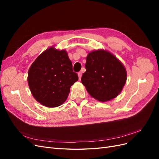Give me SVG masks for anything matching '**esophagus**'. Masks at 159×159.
Returning a JSON list of instances; mask_svg holds the SVG:
<instances>
[{"instance_id": "esophagus-1", "label": "esophagus", "mask_w": 159, "mask_h": 159, "mask_svg": "<svg viewBox=\"0 0 159 159\" xmlns=\"http://www.w3.org/2000/svg\"><path fill=\"white\" fill-rule=\"evenodd\" d=\"M78 78H79V80H80V79H81V75H82V72H81V71H80V72H78Z\"/></svg>"}]
</instances>
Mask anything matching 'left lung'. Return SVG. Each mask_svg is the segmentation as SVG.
I'll return each instance as SVG.
<instances>
[{
	"label": "left lung",
	"mask_w": 159,
	"mask_h": 159,
	"mask_svg": "<svg viewBox=\"0 0 159 159\" xmlns=\"http://www.w3.org/2000/svg\"><path fill=\"white\" fill-rule=\"evenodd\" d=\"M85 66L81 81L91 97L105 102L121 93L126 83L127 71L111 53L104 50L91 52Z\"/></svg>",
	"instance_id": "obj_1"
}]
</instances>
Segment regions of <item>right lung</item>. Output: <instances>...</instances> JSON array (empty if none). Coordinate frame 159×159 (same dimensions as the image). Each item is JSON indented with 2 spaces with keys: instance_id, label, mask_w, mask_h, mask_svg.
Segmentation results:
<instances>
[{
  "instance_id": "right-lung-1",
  "label": "right lung",
  "mask_w": 159,
  "mask_h": 159,
  "mask_svg": "<svg viewBox=\"0 0 159 159\" xmlns=\"http://www.w3.org/2000/svg\"><path fill=\"white\" fill-rule=\"evenodd\" d=\"M78 80L68 53L50 47L33 62L28 83L33 97L48 107H58L68 98L70 87Z\"/></svg>"
}]
</instances>
